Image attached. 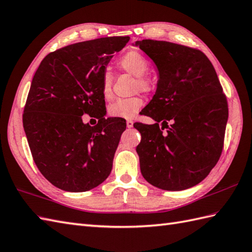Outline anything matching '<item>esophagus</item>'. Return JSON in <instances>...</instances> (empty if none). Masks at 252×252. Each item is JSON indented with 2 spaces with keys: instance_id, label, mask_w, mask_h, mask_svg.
<instances>
[{
  "instance_id": "1",
  "label": "esophagus",
  "mask_w": 252,
  "mask_h": 252,
  "mask_svg": "<svg viewBox=\"0 0 252 252\" xmlns=\"http://www.w3.org/2000/svg\"><path fill=\"white\" fill-rule=\"evenodd\" d=\"M133 125H134V122H133L132 120H126V126H127L128 128L133 127Z\"/></svg>"
}]
</instances>
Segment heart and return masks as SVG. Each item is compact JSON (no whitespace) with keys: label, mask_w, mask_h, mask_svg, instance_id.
<instances>
[{"label":"heart","mask_w":252,"mask_h":252,"mask_svg":"<svg viewBox=\"0 0 252 252\" xmlns=\"http://www.w3.org/2000/svg\"><path fill=\"white\" fill-rule=\"evenodd\" d=\"M118 64L124 71L136 77L137 89L142 91H149L151 89L150 80L145 77V75L147 74L149 69V62L143 54L136 50L128 51L120 58ZM112 74L109 72H105L102 77L101 87L102 94L105 98H108L112 95ZM143 104V98L139 96L119 98L109 105L107 107V113L114 118L133 119L138 114Z\"/></svg>","instance_id":"obj_1"}]
</instances>
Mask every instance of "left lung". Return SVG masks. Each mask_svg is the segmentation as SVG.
Returning <instances> with one entry per match:
<instances>
[{
    "label": "left lung",
    "instance_id": "8db88e82",
    "mask_svg": "<svg viewBox=\"0 0 252 252\" xmlns=\"http://www.w3.org/2000/svg\"><path fill=\"white\" fill-rule=\"evenodd\" d=\"M133 45L158 69L156 93L142 110L156 124L134 125L142 135L140 172L159 189H189L207 177L223 147L229 110L217 73L200 50L153 39Z\"/></svg>",
    "mask_w": 252,
    "mask_h": 252
}]
</instances>
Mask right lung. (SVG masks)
I'll return each mask as SVG.
<instances>
[{
	"mask_svg": "<svg viewBox=\"0 0 252 252\" xmlns=\"http://www.w3.org/2000/svg\"><path fill=\"white\" fill-rule=\"evenodd\" d=\"M128 36L103 37L51 52L35 72L23 113L33 160L57 188L85 192L106 179L126 124L105 118L102 77ZM85 113L99 119L84 124Z\"/></svg>",
	"mask_w": 252,
	"mask_h": 252,
	"instance_id": "1",
	"label": "right lung"
}]
</instances>
